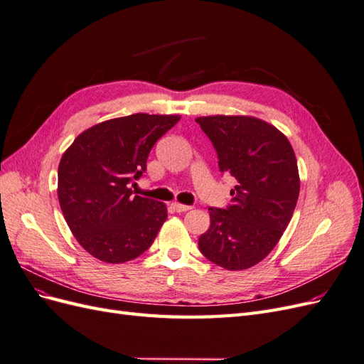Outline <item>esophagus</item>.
I'll return each mask as SVG.
<instances>
[{
  "instance_id": "obj_1",
  "label": "esophagus",
  "mask_w": 364,
  "mask_h": 364,
  "mask_svg": "<svg viewBox=\"0 0 364 364\" xmlns=\"http://www.w3.org/2000/svg\"><path fill=\"white\" fill-rule=\"evenodd\" d=\"M171 206H173V209H174L176 213H185V211H190V209H191V206L182 205V203H179V202H174Z\"/></svg>"
}]
</instances>
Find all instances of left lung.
I'll use <instances>...</instances> for the list:
<instances>
[{
	"label": "left lung",
	"mask_w": 364,
	"mask_h": 364,
	"mask_svg": "<svg viewBox=\"0 0 364 364\" xmlns=\"http://www.w3.org/2000/svg\"><path fill=\"white\" fill-rule=\"evenodd\" d=\"M217 151L218 168L235 178L232 203L209 208L199 238L203 255L226 270L266 258L289 226L299 197V171L290 141L266 121L241 115L196 118Z\"/></svg>",
	"instance_id": "1"
}]
</instances>
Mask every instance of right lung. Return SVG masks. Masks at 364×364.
I'll return each instance as SVG.
<instances>
[{"label":"right lung","instance_id":"obj_1","mask_svg":"<svg viewBox=\"0 0 364 364\" xmlns=\"http://www.w3.org/2000/svg\"><path fill=\"white\" fill-rule=\"evenodd\" d=\"M179 115L134 114L85 130L63 153L58 197L80 246L97 259L119 264L139 257L167 218L162 202L135 196L156 141Z\"/></svg>","mask_w":364,"mask_h":364}]
</instances>
